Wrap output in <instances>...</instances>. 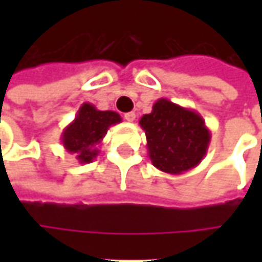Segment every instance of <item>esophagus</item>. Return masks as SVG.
Instances as JSON below:
<instances>
[{
	"mask_svg": "<svg viewBox=\"0 0 262 262\" xmlns=\"http://www.w3.org/2000/svg\"><path fill=\"white\" fill-rule=\"evenodd\" d=\"M124 118H125L128 122H134L136 121V114L134 112H128V114L124 115Z\"/></svg>",
	"mask_w": 262,
	"mask_h": 262,
	"instance_id": "34e87169",
	"label": "esophagus"
}]
</instances>
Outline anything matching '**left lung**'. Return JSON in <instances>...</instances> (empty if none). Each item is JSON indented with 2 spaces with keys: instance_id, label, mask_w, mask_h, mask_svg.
<instances>
[{
  "instance_id": "8db88e82",
  "label": "left lung",
  "mask_w": 262,
  "mask_h": 262,
  "mask_svg": "<svg viewBox=\"0 0 262 262\" xmlns=\"http://www.w3.org/2000/svg\"><path fill=\"white\" fill-rule=\"evenodd\" d=\"M140 126L146 133L153 166L170 175L198 166L211 140L206 121L198 112L163 97L156 100L150 114L141 116Z\"/></svg>"
}]
</instances>
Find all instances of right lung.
Masks as SVG:
<instances>
[{"mask_svg":"<svg viewBox=\"0 0 262 262\" xmlns=\"http://www.w3.org/2000/svg\"><path fill=\"white\" fill-rule=\"evenodd\" d=\"M122 121L114 111H99L92 103H83L77 111L71 124L64 128L61 143L68 153L76 155L80 163L93 162L97 155V146L102 143L107 129Z\"/></svg>","mask_w":262,"mask_h":262,"instance_id":"1","label":"right lung"}]
</instances>
